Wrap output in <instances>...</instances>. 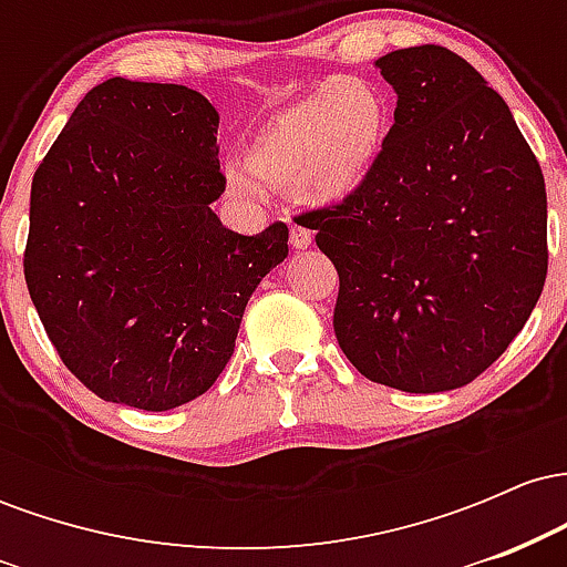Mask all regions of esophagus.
<instances>
[{"label":"esophagus","mask_w":567,"mask_h":567,"mask_svg":"<svg viewBox=\"0 0 567 567\" xmlns=\"http://www.w3.org/2000/svg\"><path fill=\"white\" fill-rule=\"evenodd\" d=\"M311 243H315V231L306 229L301 224H290V245L296 247V250H306Z\"/></svg>","instance_id":"34e87169"}]
</instances>
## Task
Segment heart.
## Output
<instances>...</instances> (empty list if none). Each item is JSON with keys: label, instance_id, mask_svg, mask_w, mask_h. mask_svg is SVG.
<instances>
[{"label": "heart", "instance_id": "obj_1", "mask_svg": "<svg viewBox=\"0 0 567 567\" xmlns=\"http://www.w3.org/2000/svg\"><path fill=\"white\" fill-rule=\"evenodd\" d=\"M389 133V106L379 84L338 74L256 127L245 162L224 167L231 197L261 205L269 188L311 205H338L360 192L379 165Z\"/></svg>", "mask_w": 567, "mask_h": 567}]
</instances>
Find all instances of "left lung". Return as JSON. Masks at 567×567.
I'll return each instance as SVG.
<instances>
[{"label": "left lung", "instance_id": "left-lung-1", "mask_svg": "<svg viewBox=\"0 0 567 567\" xmlns=\"http://www.w3.org/2000/svg\"><path fill=\"white\" fill-rule=\"evenodd\" d=\"M394 125L365 186L298 216L338 271L333 328L362 375L410 394L466 386L544 290L542 165L496 90L440 44L375 61Z\"/></svg>", "mask_w": 567, "mask_h": 567}]
</instances>
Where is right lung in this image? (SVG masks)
<instances>
[{
  "mask_svg": "<svg viewBox=\"0 0 567 567\" xmlns=\"http://www.w3.org/2000/svg\"><path fill=\"white\" fill-rule=\"evenodd\" d=\"M218 112L184 84L114 76L82 97L31 181L23 275L58 357L138 410L197 400L224 373L288 226L226 229Z\"/></svg>",
  "mask_w": 567,
  "mask_h": 567,
  "instance_id": "1",
  "label": "right lung"
}]
</instances>
